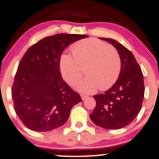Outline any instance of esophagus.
<instances>
[{"instance_id":"34e87169","label":"esophagus","mask_w":159,"mask_h":159,"mask_svg":"<svg viewBox=\"0 0 159 159\" xmlns=\"http://www.w3.org/2000/svg\"><path fill=\"white\" fill-rule=\"evenodd\" d=\"M88 95H81V98H82V101H84V100H85L87 98H88Z\"/></svg>"}]
</instances>
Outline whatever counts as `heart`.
<instances>
[{"mask_svg":"<svg viewBox=\"0 0 159 159\" xmlns=\"http://www.w3.org/2000/svg\"><path fill=\"white\" fill-rule=\"evenodd\" d=\"M73 54L62 53L59 66L62 77L73 84L83 75L86 77L75 84L80 92L91 93L98 88L106 90L112 86L121 71V61L118 51L103 41L88 38L76 43L71 47Z\"/></svg>","mask_w":159,"mask_h":159,"instance_id":"heart-1","label":"heart"}]
</instances>
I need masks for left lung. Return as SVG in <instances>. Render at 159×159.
<instances>
[{"mask_svg":"<svg viewBox=\"0 0 159 159\" xmlns=\"http://www.w3.org/2000/svg\"><path fill=\"white\" fill-rule=\"evenodd\" d=\"M100 39L118 51L121 67L116 83L104 93L93 96L96 106L90 117L98 127L118 129L129 125L140 112L145 93L143 75L134 55L127 48L113 39Z\"/></svg>","mask_w":159,"mask_h":159,"instance_id":"8db88e82","label":"left lung"}]
</instances>
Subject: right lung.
<instances>
[{
    "label": "right lung",
    "instance_id": "right-lung-1",
    "mask_svg": "<svg viewBox=\"0 0 159 159\" xmlns=\"http://www.w3.org/2000/svg\"><path fill=\"white\" fill-rule=\"evenodd\" d=\"M84 34H56L32 45L21 58L12 87L17 116L28 129L48 132L68 120L80 95L63 80L59 61L64 50Z\"/></svg>",
    "mask_w": 159,
    "mask_h": 159
}]
</instances>
